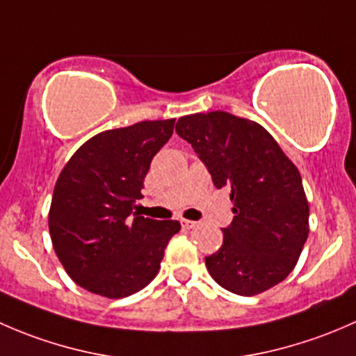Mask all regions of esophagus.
<instances>
[{
    "instance_id": "obj_1",
    "label": "esophagus",
    "mask_w": 356,
    "mask_h": 356,
    "mask_svg": "<svg viewBox=\"0 0 356 356\" xmlns=\"http://www.w3.org/2000/svg\"><path fill=\"white\" fill-rule=\"evenodd\" d=\"M181 224H182V227H186V229H193L196 225V222H193V220H188V218H181Z\"/></svg>"
}]
</instances>
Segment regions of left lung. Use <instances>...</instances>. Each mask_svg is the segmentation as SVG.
I'll return each mask as SVG.
<instances>
[{"label":"left lung","instance_id":"8db88e82","mask_svg":"<svg viewBox=\"0 0 356 356\" xmlns=\"http://www.w3.org/2000/svg\"><path fill=\"white\" fill-rule=\"evenodd\" d=\"M175 132L193 146L215 188L231 189L224 243L204 257L217 284L241 296L284 281L308 238V201L298 168L260 124L227 111L186 115Z\"/></svg>","mask_w":356,"mask_h":356}]
</instances>
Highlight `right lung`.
<instances>
[{
  "mask_svg": "<svg viewBox=\"0 0 356 356\" xmlns=\"http://www.w3.org/2000/svg\"><path fill=\"white\" fill-rule=\"evenodd\" d=\"M175 118L111 129L86 141L63 167L49 208L53 248L72 281L106 298H125L155 279L177 220L138 217L153 156Z\"/></svg>",
  "mask_w": 356,
  "mask_h": 356,
  "instance_id": "1",
  "label": "right lung"
}]
</instances>
